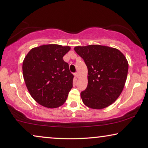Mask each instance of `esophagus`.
I'll use <instances>...</instances> for the list:
<instances>
[{"label":"esophagus","mask_w":148,"mask_h":148,"mask_svg":"<svg viewBox=\"0 0 148 148\" xmlns=\"http://www.w3.org/2000/svg\"><path fill=\"white\" fill-rule=\"evenodd\" d=\"M74 75H75V76H76L77 78H79V74L78 73V72H76V73H75V74H74Z\"/></svg>","instance_id":"esophagus-1"}]
</instances>
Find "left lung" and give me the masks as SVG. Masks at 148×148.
I'll return each instance as SVG.
<instances>
[{"label": "left lung", "mask_w": 148, "mask_h": 148, "mask_svg": "<svg viewBox=\"0 0 148 148\" xmlns=\"http://www.w3.org/2000/svg\"><path fill=\"white\" fill-rule=\"evenodd\" d=\"M74 51L88 67V86L80 93L87 107L102 109L115 101L125 85L128 63L119 49L100 45L77 46Z\"/></svg>", "instance_id": "1"}]
</instances>
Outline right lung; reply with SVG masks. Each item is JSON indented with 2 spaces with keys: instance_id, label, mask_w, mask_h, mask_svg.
<instances>
[{
  "instance_id": "1",
  "label": "right lung",
  "mask_w": 148,
  "mask_h": 148,
  "mask_svg": "<svg viewBox=\"0 0 148 148\" xmlns=\"http://www.w3.org/2000/svg\"><path fill=\"white\" fill-rule=\"evenodd\" d=\"M69 46L43 45L32 49L23 61V76L30 95L47 108L64 103L72 88L74 76L63 57Z\"/></svg>"
}]
</instances>
